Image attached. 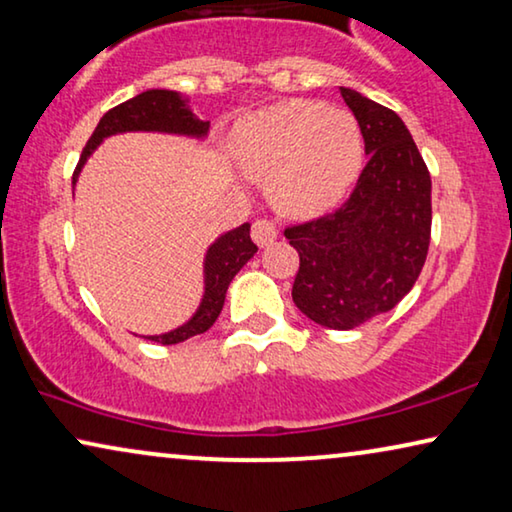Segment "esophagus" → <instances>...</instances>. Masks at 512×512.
Returning a JSON list of instances; mask_svg holds the SVG:
<instances>
[{
	"instance_id": "1",
	"label": "esophagus",
	"mask_w": 512,
	"mask_h": 512,
	"mask_svg": "<svg viewBox=\"0 0 512 512\" xmlns=\"http://www.w3.org/2000/svg\"><path fill=\"white\" fill-rule=\"evenodd\" d=\"M253 239L257 246H269V243H273L278 239V227L276 222L269 220V218H259L253 222Z\"/></svg>"
}]
</instances>
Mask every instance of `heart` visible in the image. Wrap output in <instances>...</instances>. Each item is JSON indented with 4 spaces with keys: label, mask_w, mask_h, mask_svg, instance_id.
<instances>
[{
    "label": "heart",
    "mask_w": 512,
    "mask_h": 512,
    "mask_svg": "<svg viewBox=\"0 0 512 512\" xmlns=\"http://www.w3.org/2000/svg\"><path fill=\"white\" fill-rule=\"evenodd\" d=\"M241 167L269 178L273 204L311 215L334 206L362 164L355 118L315 102H285L248 118L234 136Z\"/></svg>",
    "instance_id": "b5f03b06"
}]
</instances>
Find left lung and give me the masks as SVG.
<instances>
[{
    "label": "left lung",
    "mask_w": 512,
    "mask_h": 512,
    "mask_svg": "<svg viewBox=\"0 0 512 512\" xmlns=\"http://www.w3.org/2000/svg\"><path fill=\"white\" fill-rule=\"evenodd\" d=\"M369 155L334 213L285 227L299 253L292 299L306 318L352 329L392 311L410 292L431 239V178L397 113L338 88Z\"/></svg>",
    "instance_id": "8db88e82"
}]
</instances>
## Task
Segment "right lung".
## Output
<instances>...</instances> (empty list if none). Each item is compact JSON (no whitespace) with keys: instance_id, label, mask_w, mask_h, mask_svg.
I'll list each match as a JSON object with an SVG mask.
<instances>
[{"instance_id":"right-lung-1","label":"right lung","mask_w":512,"mask_h":512,"mask_svg":"<svg viewBox=\"0 0 512 512\" xmlns=\"http://www.w3.org/2000/svg\"><path fill=\"white\" fill-rule=\"evenodd\" d=\"M120 132H169V134H187V136H204L208 132V122L199 120L190 109H187L181 95L171 90H146L141 95H136L127 102L113 106L111 111H106L95 127V132L85 143L81 160L76 164L74 171V183L81 167L88 160L92 150L102 143L106 136L120 134ZM257 253V246L250 241V225L236 227L225 236H220L218 241L208 248L206 253V292L201 299L199 311L192 315L190 322H185L183 327H178L169 334L162 336H143L150 341L162 343V345H174L183 343L190 336L204 334L206 329L213 327V322L218 320L225 304L227 287L232 283V278L241 271V266L248 262L250 257Z\"/></svg>"}]
</instances>
